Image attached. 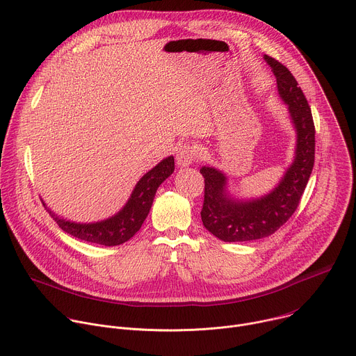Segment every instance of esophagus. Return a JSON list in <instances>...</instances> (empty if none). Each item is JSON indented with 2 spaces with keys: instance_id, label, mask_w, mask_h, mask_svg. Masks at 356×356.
Wrapping results in <instances>:
<instances>
[{
  "instance_id": "obj_1",
  "label": "esophagus",
  "mask_w": 356,
  "mask_h": 356,
  "mask_svg": "<svg viewBox=\"0 0 356 356\" xmlns=\"http://www.w3.org/2000/svg\"><path fill=\"white\" fill-rule=\"evenodd\" d=\"M197 159V150L193 145L184 143L183 146L179 147L177 155H176V162L180 168H187L190 165H193Z\"/></svg>"
}]
</instances>
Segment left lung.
<instances>
[{
  "instance_id": "left-lung-1",
  "label": "left lung",
  "mask_w": 356,
  "mask_h": 356,
  "mask_svg": "<svg viewBox=\"0 0 356 356\" xmlns=\"http://www.w3.org/2000/svg\"><path fill=\"white\" fill-rule=\"evenodd\" d=\"M264 59L296 132L294 156L277 184L259 197L235 195L222 170L211 165L200 169L206 184L201 221L224 242L255 241L276 232L296 211L314 166L316 129L307 99L286 66L268 55Z\"/></svg>"
}]
</instances>
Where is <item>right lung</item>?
<instances>
[{"instance_id": "add662e5", "label": "right lung", "mask_w": 356, "mask_h": 356, "mask_svg": "<svg viewBox=\"0 0 356 356\" xmlns=\"http://www.w3.org/2000/svg\"><path fill=\"white\" fill-rule=\"evenodd\" d=\"M173 172L175 158L168 156L139 179L128 201L118 213L95 222H76L63 218L52 211V209H49L43 200L42 204L65 232L91 243L117 246L129 241L140 229L145 218L150 211L152 202H154L159 186Z\"/></svg>"}]
</instances>
